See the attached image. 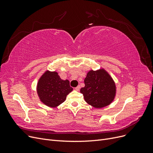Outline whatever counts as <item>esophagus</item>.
Listing matches in <instances>:
<instances>
[{
	"label": "esophagus",
	"mask_w": 153,
	"mask_h": 153,
	"mask_svg": "<svg viewBox=\"0 0 153 153\" xmlns=\"http://www.w3.org/2000/svg\"><path fill=\"white\" fill-rule=\"evenodd\" d=\"M80 89V85H78L76 87H75V90L76 91H79Z\"/></svg>",
	"instance_id": "34e87169"
}]
</instances>
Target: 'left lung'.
<instances>
[{
    "label": "left lung",
    "mask_w": 153,
    "mask_h": 153,
    "mask_svg": "<svg viewBox=\"0 0 153 153\" xmlns=\"http://www.w3.org/2000/svg\"><path fill=\"white\" fill-rule=\"evenodd\" d=\"M85 87L80 89L86 102L96 108L109 105L114 101L116 87L104 69L91 70L84 79Z\"/></svg>",
    "instance_id": "obj_1"
}]
</instances>
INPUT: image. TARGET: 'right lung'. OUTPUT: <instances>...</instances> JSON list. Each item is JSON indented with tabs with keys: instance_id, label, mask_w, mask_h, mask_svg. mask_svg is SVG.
Instances as JSON below:
<instances>
[{
	"instance_id": "obj_1",
	"label": "right lung",
	"mask_w": 153,
	"mask_h": 153,
	"mask_svg": "<svg viewBox=\"0 0 153 153\" xmlns=\"http://www.w3.org/2000/svg\"><path fill=\"white\" fill-rule=\"evenodd\" d=\"M72 91L69 80H62L56 71H45L37 85V92L41 102L53 108L63 103Z\"/></svg>"
}]
</instances>
